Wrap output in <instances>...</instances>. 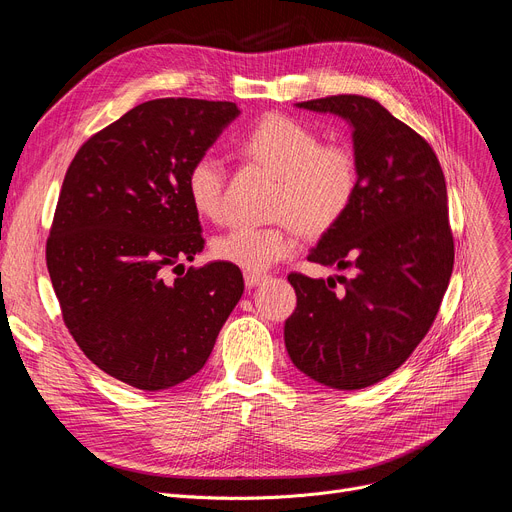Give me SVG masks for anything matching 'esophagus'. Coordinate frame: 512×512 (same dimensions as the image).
Instances as JSON below:
<instances>
[{
    "instance_id": "obj_1",
    "label": "esophagus",
    "mask_w": 512,
    "mask_h": 512,
    "mask_svg": "<svg viewBox=\"0 0 512 512\" xmlns=\"http://www.w3.org/2000/svg\"><path fill=\"white\" fill-rule=\"evenodd\" d=\"M267 280V276L265 274H255V272H245V284L249 286V288H253V286H259L261 282H265Z\"/></svg>"
}]
</instances>
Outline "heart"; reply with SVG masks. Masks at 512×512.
Instances as JSON below:
<instances>
[{"mask_svg": "<svg viewBox=\"0 0 512 512\" xmlns=\"http://www.w3.org/2000/svg\"><path fill=\"white\" fill-rule=\"evenodd\" d=\"M240 153L280 176L270 226H234L215 236L211 253L245 272H263L297 251V232L332 230L351 209L359 191V161L344 143H321L319 132L290 116L272 114L240 141ZM226 168L220 157L199 155L186 174L193 207L207 220L224 215Z\"/></svg>", "mask_w": 512, "mask_h": 512, "instance_id": "1", "label": "heart"}]
</instances>
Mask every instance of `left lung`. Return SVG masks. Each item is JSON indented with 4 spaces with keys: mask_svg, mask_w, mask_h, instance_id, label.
Here are the masks:
<instances>
[{
    "mask_svg": "<svg viewBox=\"0 0 512 512\" xmlns=\"http://www.w3.org/2000/svg\"><path fill=\"white\" fill-rule=\"evenodd\" d=\"M353 126L359 191L344 218L309 253L353 276L290 274L297 309L286 351L311 380L361 390L405 363L432 328L450 282L454 240L446 180L429 143L384 105L361 95L297 103Z\"/></svg>",
    "mask_w": 512,
    "mask_h": 512,
    "instance_id": "1",
    "label": "left lung"
}]
</instances>
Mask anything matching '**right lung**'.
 <instances>
[{
    "mask_svg": "<svg viewBox=\"0 0 512 512\" xmlns=\"http://www.w3.org/2000/svg\"><path fill=\"white\" fill-rule=\"evenodd\" d=\"M238 114L230 101H145L93 134L66 172L49 278L80 351L132 388L157 392L195 375L245 290L232 263L182 265L205 245L188 168ZM168 266L183 270L170 285Z\"/></svg>",
    "mask_w": 512,
    "mask_h": 512,
    "instance_id": "right-lung-1",
    "label": "right lung"
}]
</instances>
